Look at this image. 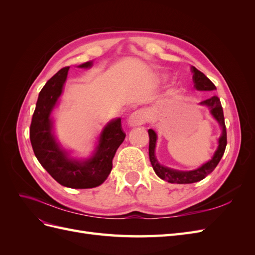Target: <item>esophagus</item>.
Instances as JSON below:
<instances>
[{
	"mask_svg": "<svg viewBox=\"0 0 255 255\" xmlns=\"http://www.w3.org/2000/svg\"><path fill=\"white\" fill-rule=\"evenodd\" d=\"M146 121V113L144 111H136L129 116L128 119V123L129 127H138L141 126Z\"/></svg>",
	"mask_w": 255,
	"mask_h": 255,
	"instance_id": "34e87169",
	"label": "esophagus"
}]
</instances>
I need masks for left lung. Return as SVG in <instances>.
<instances>
[{
	"mask_svg": "<svg viewBox=\"0 0 255 255\" xmlns=\"http://www.w3.org/2000/svg\"><path fill=\"white\" fill-rule=\"evenodd\" d=\"M192 72V81H194V86L198 90H206L211 91L215 90L216 86L212 83V81L205 76L204 73L199 71L197 68L191 67ZM200 105H205L211 111V114L214 116V118L218 121L219 126L222 128V134L218 140V148L216 150L214 156L211 160H208L207 163L202 165L200 168L196 169V170L191 171H179L174 170V169H170L165 166H161L158 160L155 157V144L157 136L156 133L154 132L152 128L148 130L150 142H149V156L150 161L153 167V170L160 177L161 180H165L169 183H175V184H190L196 183L203 180L206 175L210 174L214 169L217 167L218 163L220 161L223 153H225L226 146H227V128L225 123V116H223L222 106L220 103V99L217 96H213L210 99H206L204 101L200 103Z\"/></svg>",
	"mask_w": 255,
	"mask_h": 255,
	"instance_id": "obj_1",
	"label": "left lung"
}]
</instances>
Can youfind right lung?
Listing matches in <instances>:
<instances>
[{
	"instance_id": "right-lung-1",
	"label": "right lung",
	"mask_w": 255,
	"mask_h": 255,
	"mask_svg": "<svg viewBox=\"0 0 255 255\" xmlns=\"http://www.w3.org/2000/svg\"><path fill=\"white\" fill-rule=\"evenodd\" d=\"M87 61L80 68H90ZM69 67H65L45 83L39 92L29 128V138L38 161L54 180L70 188H94L101 185L110 175L116 151L126 138L121 119L107 125L99 138L96 151L90 158L78 160L69 157L52 133L51 113L63 92Z\"/></svg>"
}]
</instances>
